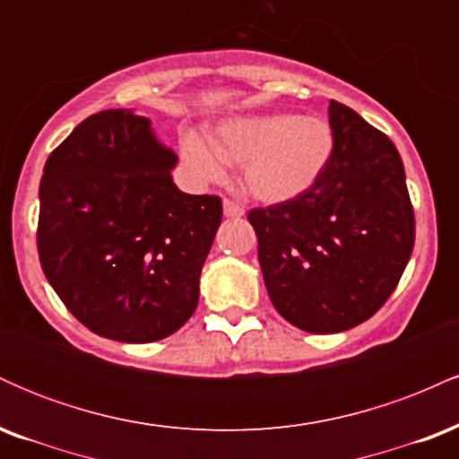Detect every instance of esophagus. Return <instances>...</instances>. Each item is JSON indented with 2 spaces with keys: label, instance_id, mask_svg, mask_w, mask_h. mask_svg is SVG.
<instances>
[{
  "label": "esophagus",
  "instance_id": "obj_1",
  "mask_svg": "<svg viewBox=\"0 0 459 459\" xmlns=\"http://www.w3.org/2000/svg\"><path fill=\"white\" fill-rule=\"evenodd\" d=\"M222 209H224L226 218H241V215L246 213L244 207H241L239 203H235V200H230V198H224Z\"/></svg>",
  "mask_w": 459,
  "mask_h": 459
}]
</instances>
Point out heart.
<instances>
[{
	"instance_id": "heart-1",
	"label": "heart",
	"mask_w": 459,
	"mask_h": 459,
	"mask_svg": "<svg viewBox=\"0 0 459 459\" xmlns=\"http://www.w3.org/2000/svg\"><path fill=\"white\" fill-rule=\"evenodd\" d=\"M332 151L330 125L298 114L237 116L213 129L212 142L194 134L183 140V157L200 178L218 181L229 163L244 166V189L265 204L291 203L310 192Z\"/></svg>"
}]
</instances>
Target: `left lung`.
Here are the masks:
<instances>
[{"label":"left lung","instance_id":"left-lung-1","mask_svg":"<svg viewBox=\"0 0 459 459\" xmlns=\"http://www.w3.org/2000/svg\"><path fill=\"white\" fill-rule=\"evenodd\" d=\"M334 151L310 192L252 209L267 293L313 334L354 328L391 298L414 247V212L397 149L354 109L330 101Z\"/></svg>","mask_w":459,"mask_h":459}]
</instances>
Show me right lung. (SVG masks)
I'll return each mask as SVG.
<instances>
[{"label":"right lung","mask_w":459,"mask_h":459,"mask_svg":"<svg viewBox=\"0 0 459 459\" xmlns=\"http://www.w3.org/2000/svg\"><path fill=\"white\" fill-rule=\"evenodd\" d=\"M177 161L151 118L105 109L79 123L45 163L40 265L94 334L151 343L198 307L222 200L181 192L172 181Z\"/></svg>","instance_id":"obj_1"}]
</instances>
